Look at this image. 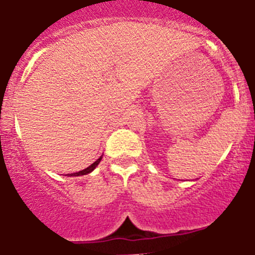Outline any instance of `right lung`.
<instances>
[{"instance_id": "obj_1", "label": "right lung", "mask_w": 255, "mask_h": 255, "mask_svg": "<svg viewBox=\"0 0 255 255\" xmlns=\"http://www.w3.org/2000/svg\"><path fill=\"white\" fill-rule=\"evenodd\" d=\"M100 160H102V157H99V159L96 160L95 162H93V164H91L90 166H89V167H86V169H84V170L79 171V173H73V174H70V175H68V176H79V175H85V174H89V173H91V171H93L94 169H95V167L98 166V164H99V162H100Z\"/></svg>"}]
</instances>
